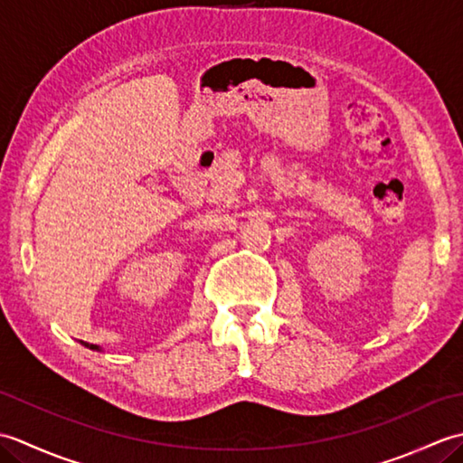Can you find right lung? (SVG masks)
<instances>
[{
    "instance_id": "1",
    "label": "right lung",
    "mask_w": 463,
    "mask_h": 463,
    "mask_svg": "<svg viewBox=\"0 0 463 463\" xmlns=\"http://www.w3.org/2000/svg\"><path fill=\"white\" fill-rule=\"evenodd\" d=\"M87 346H90V344H87ZM91 350H99V346H93V344H91V346H90Z\"/></svg>"
}]
</instances>
